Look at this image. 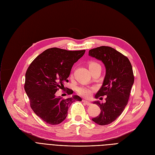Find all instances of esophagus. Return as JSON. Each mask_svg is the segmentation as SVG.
Wrapping results in <instances>:
<instances>
[{"label":"esophagus","instance_id":"1","mask_svg":"<svg viewBox=\"0 0 155 155\" xmlns=\"http://www.w3.org/2000/svg\"><path fill=\"white\" fill-rule=\"evenodd\" d=\"M86 105H91V103L90 102H88V101H85V100H83L82 101Z\"/></svg>","mask_w":155,"mask_h":155}]
</instances>
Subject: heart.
<instances>
[{"label":"heart","mask_w":155,"mask_h":155,"mask_svg":"<svg viewBox=\"0 0 155 155\" xmlns=\"http://www.w3.org/2000/svg\"><path fill=\"white\" fill-rule=\"evenodd\" d=\"M97 65H99L98 63L95 61H91L88 63V67L90 70L93 68L95 67ZM73 76V74H71V77ZM96 90V88L94 87L90 86H80L77 88V93L85 98H89L94 92Z\"/></svg>","instance_id":"obj_1"}]
</instances>
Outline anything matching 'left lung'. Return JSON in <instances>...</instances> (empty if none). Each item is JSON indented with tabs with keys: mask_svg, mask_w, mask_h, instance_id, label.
<instances>
[{
	"mask_svg": "<svg viewBox=\"0 0 155 155\" xmlns=\"http://www.w3.org/2000/svg\"><path fill=\"white\" fill-rule=\"evenodd\" d=\"M89 55L101 60L106 68L103 84L95 95L96 99L106 95L105 102H94L101 113L92 120L99 125H107L123 113L127 104L134 80L132 65L127 56L109 46L92 49Z\"/></svg>",
	"mask_w": 155,
	"mask_h": 155,
	"instance_id": "8db88e82",
	"label": "left lung"
}]
</instances>
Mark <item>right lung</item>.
<instances>
[{"mask_svg":"<svg viewBox=\"0 0 155 155\" xmlns=\"http://www.w3.org/2000/svg\"><path fill=\"white\" fill-rule=\"evenodd\" d=\"M85 50L68 51L51 48L38 55L30 64L26 72L25 90L30 106L36 114L46 123L56 125L67 116L70 105L75 101H81L78 95L63 99L55 93L68 82L73 64L82 57ZM68 95L73 91H65Z\"/></svg>","mask_w":155,"mask_h":155,"instance_id":"obj_1","label":"right lung"}]
</instances>
